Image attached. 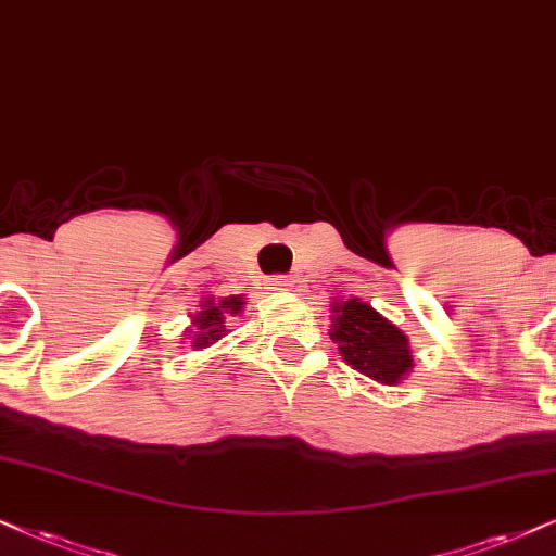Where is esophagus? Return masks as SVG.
I'll use <instances>...</instances> for the list:
<instances>
[{"instance_id": "34e87169", "label": "esophagus", "mask_w": 556, "mask_h": 556, "mask_svg": "<svg viewBox=\"0 0 556 556\" xmlns=\"http://www.w3.org/2000/svg\"><path fill=\"white\" fill-rule=\"evenodd\" d=\"M271 285L274 290L294 292L298 290V277H292V274H277V277H271Z\"/></svg>"}]
</instances>
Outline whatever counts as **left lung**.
<instances>
[{"label":"left lung","mask_w":556,"mask_h":556,"mask_svg":"<svg viewBox=\"0 0 556 556\" xmlns=\"http://www.w3.org/2000/svg\"><path fill=\"white\" fill-rule=\"evenodd\" d=\"M330 339L351 367L382 384H395L413 367L410 349L403 330L382 318L367 302L346 300L339 307Z\"/></svg>","instance_id":"obj_1"}]
</instances>
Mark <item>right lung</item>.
I'll return each mask as SVG.
<instances>
[{"instance_id": "1", "label": "right lung", "mask_w": 556, "mask_h": 556, "mask_svg": "<svg viewBox=\"0 0 556 556\" xmlns=\"http://www.w3.org/2000/svg\"><path fill=\"white\" fill-rule=\"evenodd\" d=\"M243 305H245V302H243L241 294H233V298L220 300L217 305L213 300H210L207 305H202L205 311H202L194 318L197 336H192V339H194L192 346L194 349H205V346H210V343H215L217 339H223V336H226V326H223V323H226V313H230V315L241 313Z\"/></svg>"}]
</instances>
